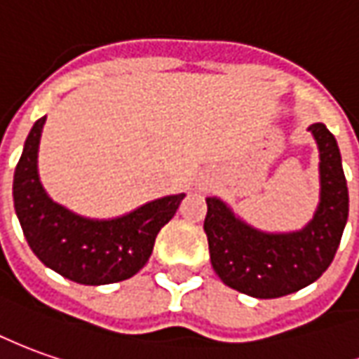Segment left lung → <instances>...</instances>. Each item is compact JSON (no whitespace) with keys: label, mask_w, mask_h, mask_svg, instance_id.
I'll list each match as a JSON object with an SVG mask.
<instances>
[{"label":"left lung","mask_w":359,"mask_h":359,"mask_svg":"<svg viewBox=\"0 0 359 359\" xmlns=\"http://www.w3.org/2000/svg\"><path fill=\"white\" fill-rule=\"evenodd\" d=\"M318 147L320 198L313 220L294 231H263L241 220L218 196H208L204 231L210 262L224 285L255 299L304 289L332 263L348 222L342 155L324 123L309 126Z\"/></svg>","instance_id":"obj_1"}]
</instances>
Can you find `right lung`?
<instances>
[{"label":"right lung","instance_id":"add662e5","mask_svg":"<svg viewBox=\"0 0 359 359\" xmlns=\"http://www.w3.org/2000/svg\"><path fill=\"white\" fill-rule=\"evenodd\" d=\"M46 116L35 121L13 175V202L25 240L48 269L80 285L133 277L149 262L161 228L184 194L151 200L123 216L97 220L68 210L46 194L39 177V145Z\"/></svg>","mask_w":359,"mask_h":359}]
</instances>
